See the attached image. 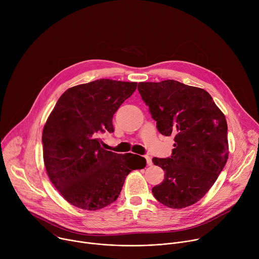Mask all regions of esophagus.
I'll return each instance as SVG.
<instances>
[{
	"label": "esophagus",
	"mask_w": 259,
	"mask_h": 259,
	"mask_svg": "<svg viewBox=\"0 0 259 259\" xmlns=\"http://www.w3.org/2000/svg\"><path fill=\"white\" fill-rule=\"evenodd\" d=\"M145 159H146V163L149 166H152L153 165V161H152V158L150 156H145Z\"/></svg>",
	"instance_id": "esophagus-1"
}]
</instances>
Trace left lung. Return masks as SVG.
<instances>
[{
	"mask_svg": "<svg viewBox=\"0 0 259 259\" xmlns=\"http://www.w3.org/2000/svg\"><path fill=\"white\" fill-rule=\"evenodd\" d=\"M138 91L159 132L175 141L171 157L153 159L165 171L153 195L169 208L191 206L211 189L228 161L226 117L207 91L174 80L138 83Z\"/></svg>",
	"mask_w": 259,
	"mask_h": 259,
	"instance_id": "1",
	"label": "left lung"
}]
</instances>
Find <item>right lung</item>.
<instances>
[{
  "mask_svg": "<svg viewBox=\"0 0 259 259\" xmlns=\"http://www.w3.org/2000/svg\"><path fill=\"white\" fill-rule=\"evenodd\" d=\"M137 83L100 79L67 89L43 129L47 174L61 196L84 210L115 202L126 176L144 168L143 157L120 155L101 147L99 138L113 133V117Z\"/></svg>",
  "mask_w": 259,
  "mask_h": 259,
  "instance_id": "add662e5",
  "label": "right lung"
}]
</instances>
